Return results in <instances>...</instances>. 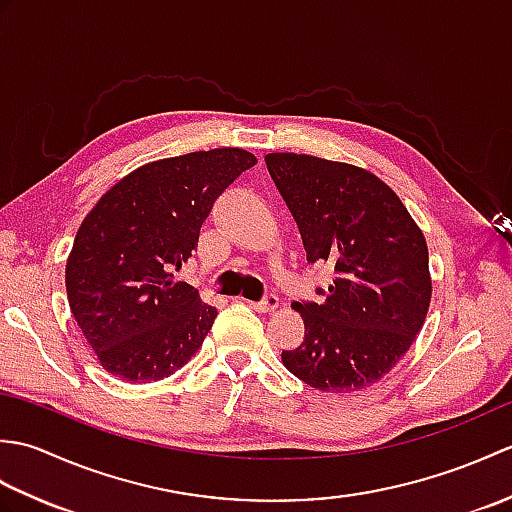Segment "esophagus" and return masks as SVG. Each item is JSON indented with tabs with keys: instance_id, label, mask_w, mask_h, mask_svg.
<instances>
[{
	"instance_id": "34e87169",
	"label": "esophagus",
	"mask_w": 512,
	"mask_h": 512,
	"mask_svg": "<svg viewBox=\"0 0 512 512\" xmlns=\"http://www.w3.org/2000/svg\"><path fill=\"white\" fill-rule=\"evenodd\" d=\"M248 306L257 312H273L279 306V297L266 295L262 301H248Z\"/></svg>"
}]
</instances>
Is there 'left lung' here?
I'll return each instance as SVG.
<instances>
[{"instance_id": "1", "label": "left lung", "mask_w": 512, "mask_h": 512, "mask_svg": "<svg viewBox=\"0 0 512 512\" xmlns=\"http://www.w3.org/2000/svg\"><path fill=\"white\" fill-rule=\"evenodd\" d=\"M308 262H332L325 299L295 301L306 336L281 352L303 383L347 394L391 372L416 341L431 301L427 242L405 204L361 167L306 154H268Z\"/></svg>"}]
</instances>
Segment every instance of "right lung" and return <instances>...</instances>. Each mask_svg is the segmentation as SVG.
<instances>
[{"instance_id": "right-lung-1", "label": "right lung", "mask_w": 512, "mask_h": 512, "mask_svg": "<svg viewBox=\"0 0 512 512\" xmlns=\"http://www.w3.org/2000/svg\"><path fill=\"white\" fill-rule=\"evenodd\" d=\"M255 162L237 147L149 162L85 217L65 264V290L105 372L149 383L198 352L217 310L176 273L198 248L215 200Z\"/></svg>"}]
</instances>
